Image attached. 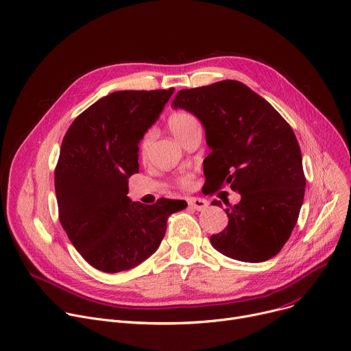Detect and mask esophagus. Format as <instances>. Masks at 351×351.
<instances>
[{
  "label": "esophagus",
  "instance_id": "34e87169",
  "mask_svg": "<svg viewBox=\"0 0 351 351\" xmlns=\"http://www.w3.org/2000/svg\"><path fill=\"white\" fill-rule=\"evenodd\" d=\"M188 203H189V207L197 210V212H203V210H206L208 207V202L204 199H200V197H191L188 200Z\"/></svg>",
  "mask_w": 351,
  "mask_h": 351
}]
</instances>
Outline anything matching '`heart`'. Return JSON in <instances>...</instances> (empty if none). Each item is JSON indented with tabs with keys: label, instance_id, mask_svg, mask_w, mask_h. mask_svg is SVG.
<instances>
[{
	"label": "heart",
	"instance_id": "1",
	"mask_svg": "<svg viewBox=\"0 0 351 351\" xmlns=\"http://www.w3.org/2000/svg\"><path fill=\"white\" fill-rule=\"evenodd\" d=\"M199 124L197 120L195 119L193 115L188 114V112H175L169 117L168 120V127H169V131L172 132V135L179 139L186 131H189L193 125ZM151 139H152V134L148 132L143 136L141 141H139V145H138V151H139V156L141 158H147L148 155V149H149V144H151ZM179 184L182 186V188H189V186L192 184V176L186 175V176H182L179 179Z\"/></svg>",
	"mask_w": 351,
	"mask_h": 351
}]
</instances>
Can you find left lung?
<instances>
[{"instance_id":"1","label":"left lung","mask_w":351,"mask_h":351,"mask_svg":"<svg viewBox=\"0 0 351 351\" xmlns=\"http://www.w3.org/2000/svg\"><path fill=\"white\" fill-rule=\"evenodd\" d=\"M196 115L212 152L207 191L228 184L241 200L226 208L227 227L210 237L232 260L263 263L291 237L305 196L302 154L291 125L265 99L237 80L183 88L172 101ZM221 206L220 200L212 202ZM228 206V203H224Z\"/></svg>"}]
</instances>
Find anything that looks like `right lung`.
Here are the masks:
<instances>
[{
    "label": "right lung",
    "instance_id": "1",
    "mask_svg": "<svg viewBox=\"0 0 351 351\" xmlns=\"http://www.w3.org/2000/svg\"><path fill=\"white\" fill-rule=\"evenodd\" d=\"M168 90L114 91L84 110L69 127L55 171L60 224L83 258L115 274L145 261L159 247L168 217L188 206L159 199L132 202L138 144L173 95Z\"/></svg>",
    "mask_w": 351,
    "mask_h": 351
}]
</instances>
